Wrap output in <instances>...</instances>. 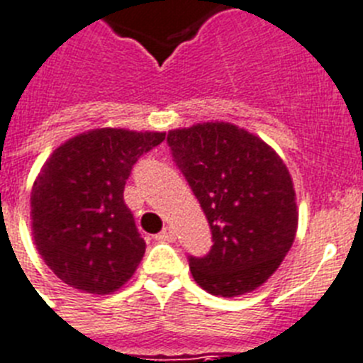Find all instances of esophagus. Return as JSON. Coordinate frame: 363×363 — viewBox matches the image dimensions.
<instances>
[{
    "label": "esophagus",
    "instance_id": "34e87169",
    "mask_svg": "<svg viewBox=\"0 0 363 363\" xmlns=\"http://www.w3.org/2000/svg\"><path fill=\"white\" fill-rule=\"evenodd\" d=\"M157 241H168V242H172V241H175V232H173V228L172 226H166V228L162 230V232H160V234H157Z\"/></svg>",
    "mask_w": 363,
    "mask_h": 363
}]
</instances>
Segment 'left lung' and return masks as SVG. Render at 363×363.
I'll list each match as a JSON object with an SVG mask.
<instances>
[{
	"label": "left lung",
	"instance_id": "8db88e82",
	"mask_svg": "<svg viewBox=\"0 0 363 363\" xmlns=\"http://www.w3.org/2000/svg\"><path fill=\"white\" fill-rule=\"evenodd\" d=\"M168 144L212 228V250L190 257L191 276L213 296L256 291L296 239L298 204L286 164L257 135L230 122L172 129Z\"/></svg>",
	"mask_w": 363,
	"mask_h": 363
}]
</instances>
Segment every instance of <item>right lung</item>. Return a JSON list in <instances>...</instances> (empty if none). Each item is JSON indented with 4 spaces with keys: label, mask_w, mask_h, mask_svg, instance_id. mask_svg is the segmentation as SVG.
<instances>
[{
    "label": "right lung",
    "mask_w": 363,
    "mask_h": 363,
    "mask_svg": "<svg viewBox=\"0 0 363 363\" xmlns=\"http://www.w3.org/2000/svg\"><path fill=\"white\" fill-rule=\"evenodd\" d=\"M164 138L162 131L89 129L45 160L30 191V228L40 256L65 285L106 296L131 279L146 242L124 186L138 157Z\"/></svg>",
    "instance_id": "add662e5"
}]
</instances>
